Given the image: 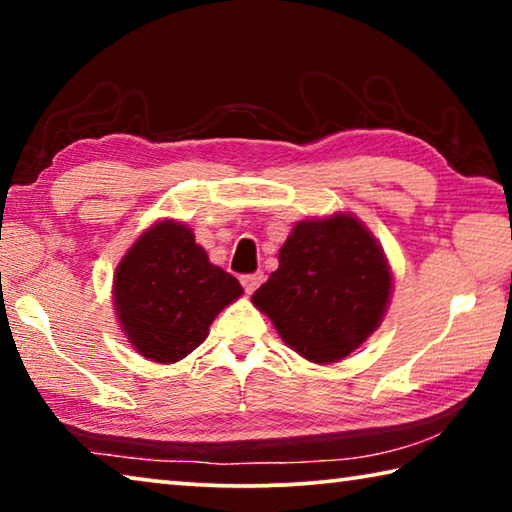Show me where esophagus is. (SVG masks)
Returning a JSON list of instances; mask_svg holds the SVG:
<instances>
[{"mask_svg":"<svg viewBox=\"0 0 512 512\" xmlns=\"http://www.w3.org/2000/svg\"><path fill=\"white\" fill-rule=\"evenodd\" d=\"M264 282V273H248V275H244L241 277V284H244V289H246V293H253L259 284Z\"/></svg>","mask_w":512,"mask_h":512,"instance_id":"1","label":"esophagus"}]
</instances>
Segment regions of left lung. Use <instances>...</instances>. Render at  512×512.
I'll list each match as a JSON object with an SVG mask.
<instances>
[{
    "label": "left lung",
    "instance_id": "obj_1",
    "mask_svg": "<svg viewBox=\"0 0 512 512\" xmlns=\"http://www.w3.org/2000/svg\"><path fill=\"white\" fill-rule=\"evenodd\" d=\"M280 266L253 293L280 339L311 363L348 357L381 325L393 271L375 235L350 212L293 225Z\"/></svg>",
    "mask_w": 512,
    "mask_h": 512
}]
</instances>
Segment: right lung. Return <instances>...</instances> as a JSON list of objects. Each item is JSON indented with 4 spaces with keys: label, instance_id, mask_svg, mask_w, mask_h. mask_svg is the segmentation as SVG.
I'll return each instance as SVG.
<instances>
[{
    "label": "right lung",
    "instance_id": "right-lung-1",
    "mask_svg": "<svg viewBox=\"0 0 512 512\" xmlns=\"http://www.w3.org/2000/svg\"><path fill=\"white\" fill-rule=\"evenodd\" d=\"M244 289L214 266L192 228L155 221L117 264L112 305L128 343L144 359L176 363L201 345L221 311Z\"/></svg>",
    "mask_w": 512,
    "mask_h": 512
}]
</instances>
